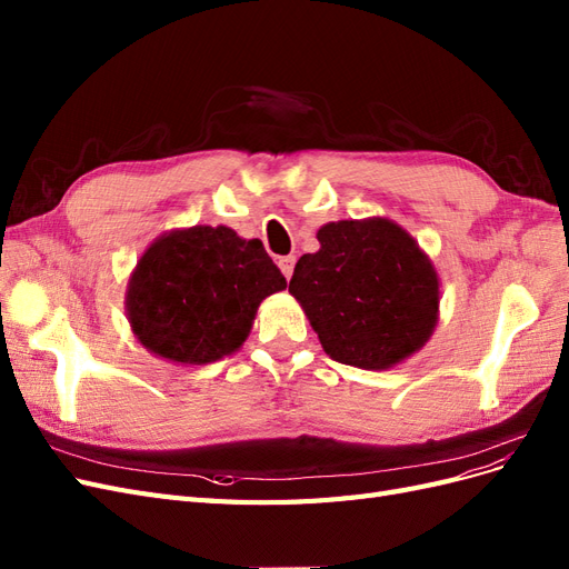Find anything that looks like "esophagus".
I'll return each mask as SVG.
<instances>
[{
    "label": "esophagus",
    "instance_id": "1",
    "mask_svg": "<svg viewBox=\"0 0 569 569\" xmlns=\"http://www.w3.org/2000/svg\"><path fill=\"white\" fill-rule=\"evenodd\" d=\"M295 263H297L295 256H280L278 258V266H280V270H282V274H284L287 280L291 278V272H295Z\"/></svg>",
    "mask_w": 569,
    "mask_h": 569
}]
</instances>
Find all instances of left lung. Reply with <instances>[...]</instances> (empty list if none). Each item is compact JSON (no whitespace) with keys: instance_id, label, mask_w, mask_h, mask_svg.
Masks as SVG:
<instances>
[{"instance_id":"8db88e82","label":"left lung","mask_w":569,"mask_h":569,"mask_svg":"<svg viewBox=\"0 0 569 569\" xmlns=\"http://www.w3.org/2000/svg\"><path fill=\"white\" fill-rule=\"evenodd\" d=\"M289 280L325 353L337 363L387 370L418 353L439 322V274L389 218L337 220L318 230Z\"/></svg>"}]
</instances>
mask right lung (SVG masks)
<instances>
[{"instance_id": "1", "label": "right lung", "mask_w": 569, "mask_h": 569, "mask_svg": "<svg viewBox=\"0 0 569 569\" xmlns=\"http://www.w3.org/2000/svg\"><path fill=\"white\" fill-rule=\"evenodd\" d=\"M287 287L261 239L226 226L170 230L153 239L130 272V330L157 358L206 366L247 341L258 306Z\"/></svg>"}]
</instances>
